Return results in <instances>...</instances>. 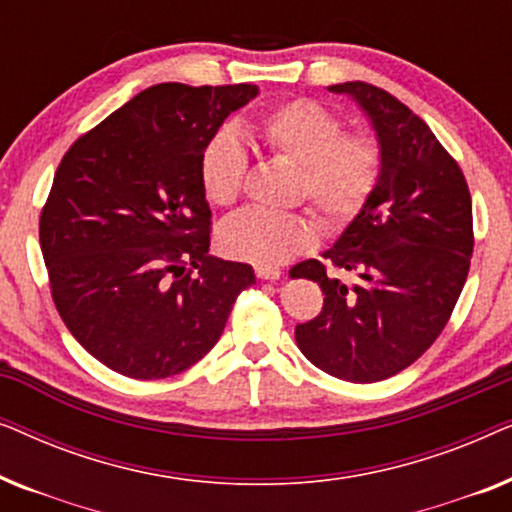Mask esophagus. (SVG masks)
<instances>
[{
	"label": "esophagus",
	"mask_w": 512,
	"mask_h": 512,
	"mask_svg": "<svg viewBox=\"0 0 512 512\" xmlns=\"http://www.w3.org/2000/svg\"><path fill=\"white\" fill-rule=\"evenodd\" d=\"M256 277L263 279V282H275V279L282 277V272L277 268H256Z\"/></svg>",
	"instance_id": "34e87169"
}]
</instances>
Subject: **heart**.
<instances>
[{"label": "heart", "mask_w": 512, "mask_h": 512, "mask_svg": "<svg viewBox=\"0 0 512 512\" xmlns=\"http://www.w3.org/2000/svg\"><path fill=\"white\" fill-rule=\"evenodd\" d=\"M251 132L272 156L298 165L296 195L307 200L321 226L342 230L359 219L382 179V146L375 135L345 130L340 116L324 104L298 97L261 114ZM249 153L228 125L202 144L198 177L212 205L228 207L240 198ZM310 221L296 214L247 209L219 228V249L235 261L275 268L312 247Z\"/></svg>", "instance_id": "1"}]
</instances>
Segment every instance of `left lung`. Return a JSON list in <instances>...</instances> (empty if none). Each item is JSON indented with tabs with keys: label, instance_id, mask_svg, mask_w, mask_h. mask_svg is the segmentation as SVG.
Masks as SVG:
<instances>
[{
	"label": "left lung",
	"instance_id": "1",
	"mask_svg": "<svg viewBox=\"0 0 512 512\" xmlns=\"http://www.w3.org/2000/svg\"><path fill=\"white\" fill-rule=\"evenodd\" d=\"M382 146V179L359 219L321 261L291 277L319 284L324 307L296 326V342L324 373L380 382L429 349L452 317L473 256V207L464 172L415 111L373 83L347 81ZM335 271H352L345 285Z\"/></svg>",
	"mask_w": 512,
	"mask_h": 512
}]
</instances>
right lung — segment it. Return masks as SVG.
<instances>
[{
  "instance_id": "1",
  "label": "right lung",
  "mask_w": 512,
  "mask_h": 512,
  "mask_svg": "<svg viewBox=\"0 0 512 512\" xmlns=\"http://www.w3.org/2000/svg\"><path fill=\"white\" fill-rule=\"evenodd\" d=\"M254 83H158L83 132L62 156L39 216L55 310L104 366L163 380L221 338L247 263L209 256L212 209L198 158Z\"/></svg>"
}]
</instances>
